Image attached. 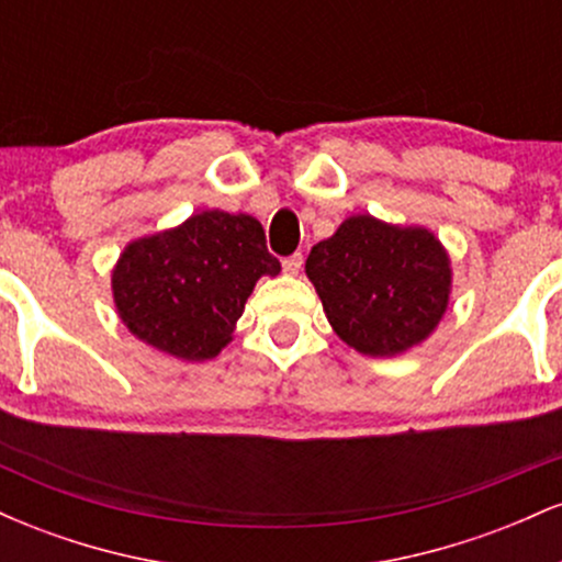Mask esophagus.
I'll return each mask as SVG.
<instances>
[{
  "label": "esophagus",
  "instance_id": "1",
  "mask_svg": "<svg viewBox=\"0 0 562 562\" xmlns=\"http://www.w3.org/2000/svg\"><path fill=\"white\" fill-rule=\"evenodd\" d=\"M301 267H303V256L301 254H293V256H288L285 261H282V272L285 274H290V277H295L301 272Z\"/></svg>",
  "mask_w": 562,
  "mask_h": 562
}]
</instances>
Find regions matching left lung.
<instances>
[{
    "instance_id": "8db88e82",
    "label": "left lung",
    "mask_w": 562,
    "mask_h": 562,
    "mask_svg": "<svg viewBox=\"0 0 562 562\" xmlns=\"http://www.w3.org/2000/svg\"><path fill=\"white\" fill-rule=\"evenodd\" d=\"M338 338L367 357H396L423 344L449 303V256L425 227L362 214L317 243L306 259Z\"/></svg>"
}]
</instances>
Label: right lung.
Here are the masks:
<instances>
[{
  "label": "right lung",
  "instance_id": "obj_1",
  "mask_svg": "<svg viewBox=\"0 0 562 562\" xmlns=\"http://www.w3.org/2000/svg\"><path fill=\"white\" fill-rule=\"evenodd\" d=\"M280 274L248 214L203 211L128 243L113 269L119 317L147 346L184 362L218 357L259 277Z\"/></svg>",
  "mask_w": 562,
  "mask_h": 562
}]
</instances>
